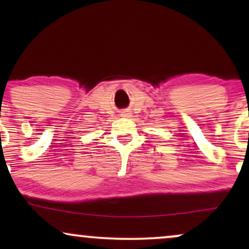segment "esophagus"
I'll list each match as a JSON object with an SVG mask.
<instances>
[{
  "instance_id": "obj_1",
  "label": "esophagus",
  "mask_w": 249,
  "mask_h": 249,
  "mask_svg": "<svg viewBox=\"0 0 249 249\" xmlns=\"http://www.w3.org/2000/svg\"><path fill=\"white\" fill-rule=\"evenodd\" d=\"M127 115H128V113H125V112L123 113V116H127Z\"/></svg>"
}]
</instances>
